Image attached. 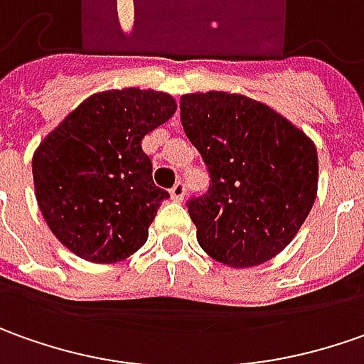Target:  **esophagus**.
<instances>
[{"mask_svg":"<svg viewBox=\"0 0 364 364\" xmlns=\"http://www.w3.org/2000/svg\"><path fill=\"white\" fill-rule=\"evenodd\" d=\"M185 191H187V189H185V183L177 181L173 185V189H171V199H173V201H183V199H185Z\"/></svg>","mask_w":364,"mask_h":364,"instance_id":"34e87169","label":"esophagus"}]
</instances>
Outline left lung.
Here are the masks:
<instances>
[{"label":"left lung","instance_id":"obj_1","mask_svg":"<svg viewBox=\"0 0 364 364\" xmlns=\"http://www.w3.org/2000/svg\"><path fill=\"white\" fill-rule=\"evenodd\" d=\"M181 122L211 173L209 193L189 201L203 252L228 268L278 256L316 201L314 141L268 105L223 90L183 95Z\"/></svg>","mask_w":364,"mask_h":364}]
</instances>
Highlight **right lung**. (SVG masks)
I'll list each match as a JSON object with an SVG mask.
<instances>
[{
    "label": "right lung",
    "mask_w": 364,
    "mask_h": 364,
    "mask_svg": "<svg viewBox=\"0 0 364 364\" xmlns=\"http://www.w3.org/2000/svg\"><path fill=\"white\" fill-rule=\"evenodd\" d=\"M175 110V98L161 90H105L88 96L38 144V207L72 254L117 264L143 247L169 193L153 183L141 141Z\"/></svg>",
    "instance_id": "obj_1"
}]
</instances>
